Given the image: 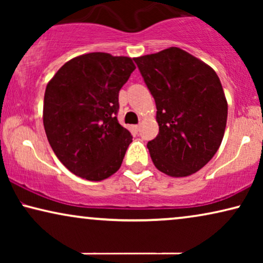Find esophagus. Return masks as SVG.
<instances>
[{"label": "esophagus", "instance_id": "obj_1", "mask_svg": "<svg viewBox=\"0 0 263 263\" xmlns=\"http://www.w3.org/2000/svg\"><path fill=\"white\" fill-rule=\"evenodd\" d=\"M133 130H134L135 133H138L140 130V124H135L133 125Z\"/></svg>", "mask_w": 263, "mask_h": 263}]
</instances>
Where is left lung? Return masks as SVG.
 I'll use <instances>...</instances> for the list:
<instances>
[{
    "label": "left lung",
    "instance_id": "obj_1",
    "mask_svg": "<svg viewBox=\"0 0 263 263\" xmlns=\"http://www.w3.org/2000/svg\"><path fill=\"white\" fill-rule=\"evenodd\" d=\"M134 61L157 106L159 133L147 143L153 164L172 177L199 171L217 153L228 120L217 73L178 48Z\"/></svg>",
    "mask_w": 263,
    "mask_h": 263
}]
</instances>
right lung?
<instances>
[{
	"label": "right lung",
	"instance_id": "right-lung-1",
	"mask_svg": "<svg viewBox=\"0 0 263 263\" xmlns=\"http://www.w3.org/2000/svg\"><path fill=\"white\" fill-rule=\"evenodd\" d=\"M134 69L129 57L86 53L63 64L46 86V136L79 177L102 181L121 167L133 136L118 123V93Z\"/></svg>",
	"mask_w": 263,
	"mask_h": 263
}]
</instances>
